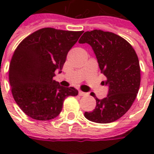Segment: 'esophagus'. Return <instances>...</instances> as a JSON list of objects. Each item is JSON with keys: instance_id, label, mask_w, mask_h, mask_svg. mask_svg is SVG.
I'll return each mask as SVG.
<instances>
[{"instance_id": "34e87169", "label": "esophagus", "mask_w": 154, "mask_h": 154, "mask_svg": "<svg viewBox=\"0 0 154 154\" xmlns=\"http://www.w3.org/2000/svg\"><path fill=\"white\" fill-rule=\"evenodd\" d=\"M88 95V93H87V92H83V91H79V96H81V97H85V96H87Z\"/></svg>"}]
</instances>
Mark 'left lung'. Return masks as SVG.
I'll return each instance as SVG.
<instances>
[{
  "mask_svg": "<svg viewBox=\"0 0 154 154\" xmlns=\"http://www.w3.org/2000/svg\"><path fill=\"white\" fill-rule=\"evenodd\" d=\"M79 44H88L96 54L101 72L109 87L106 98L96 97L97 106L84 116L92 122L107 124L116 121L129 110L140 86V67L138 56L129 42L111 32L100 29L85 32Z\"/></svg>",
  "mask_w": 154,
  "mask_h": 154,
  "instance_id": "1",
  "label": "left lung"
}]
</instances>
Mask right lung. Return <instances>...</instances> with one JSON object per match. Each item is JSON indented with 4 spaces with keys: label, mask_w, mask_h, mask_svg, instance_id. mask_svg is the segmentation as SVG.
Wrapping results in <instances>:
<instances>
[{
    "label": "right lung",
    "mask_w": 154,
    "mask_h": 154,
    "mask_svg": "<svg viewBox=\"0 0 154 154\" xmlns=\"http://www.w3.org/2000/svg\"><path fill=\"white\" fill-rule=\"evenodd\" d=\"M83 31L40 29L19 44L9 67L11 92L19 107L32 119L48 120L60 114L65 98L77 96L74 87L53 79L62 72L67 53Z\"/></svg>",
    "instance_id": "right-lung-1"
}]
</instances>
